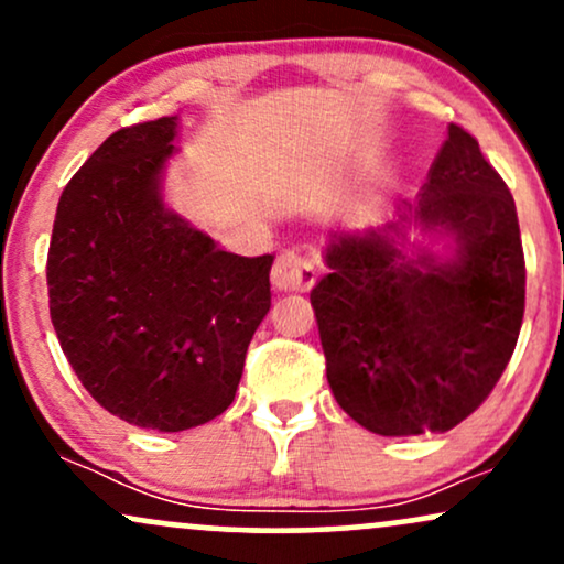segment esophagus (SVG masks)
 Listing matches in <instances>:
<instances>
[{
  "label": "esophagus",
  "instance_id": "esophagus-1",
  "mask_svg": "<svg viewBox=\"0 0 564 564\" xmlns=\"http://www.w3.org/2000/svg\"><path fill=\"white\" fill-rule=\"evenodd\" d=\"M270 278L278 291H310L318 281V268L300 251H283L275 260Z\"/></svg>",
  "mask_w": 564,
  "mask_h": 564
}]
</instances>
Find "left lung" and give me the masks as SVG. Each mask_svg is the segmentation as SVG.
I'll return each mask as SVG.
<instances>
[{"instance_id": "left-lung-1", "label": "left lung", "mask_w": 564, "mask_h": 564, "mask_svg": "<svg viewBox=\"0 0 564 564\" xmlns=\"http://www.w3.org/2000/svg\"><path fill=\"white\" fill-rule=\"evenodd\" d=\"M451 237L452 257L408 250L404 230ZM310 291L326 377L368 432H448L501 379L525 313V254L507 183L467 129L448 127L416 204L394 223L334 232Z\"/></svg>"}]
</instances>
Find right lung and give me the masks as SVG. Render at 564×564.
Listing matches in <instances>:
<instances>
[{"instance_id":"right-lung-1","label":"right lung","mask_w":564,"mask_h":564,"mask_svg":"<svg viewBox=\"0 0 564 564\" xmlns=\"http://www.w3.org/2000/svg\"><path fill=\"white\" fill-rule=\"evenodd\" d=\"M177 116L113 132L57 200L50 318L70 368L113 416L183 432L232 403L270 310L273 254L238 257L166 209Z\"/></svg>"}]
</instances>
